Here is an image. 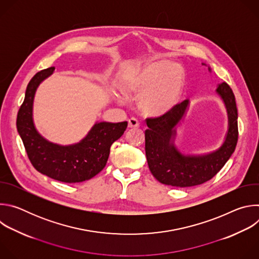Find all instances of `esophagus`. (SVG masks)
<instances>
[{
	"label": "esophagus",
	"instance_id": "esophagus-1",
	"mask_svg": "<svg viewBox=\"0 0 259 259\" xmlns=\"http://www.w3.org/2000/svg\"><path fill=\"white\" fill-rule=\"evenodd\" d=\"M128 127L129 128H138L139 127V122L135 118H130L128 120Z\"/></svg>",
	"mask_w": 259,
	"mask_h": 259
}]
</instances>
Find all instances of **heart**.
Here are the masks:
<instances>
[{
    "instance_id": "1",
    "label": "heart",
    "mask_w": 259,
    "mask_h": 259,
    "mask_svg": "<svg viewBox=\"0 0 259 259\" xmlns=\"http://www.w3.org/2000/svg\"><path fill=\"white\" fill-rule=\"evenodd\" d=\"M121 87L127 95H141L140 106L146 114L160 116L177 103L183 87V72L177 64L153 62L127 75Z\"/></svg>"
}]
</instances>
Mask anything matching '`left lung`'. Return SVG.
<instances>
[{"label":"left lung","instance_id":"obj_1","mask_svg":"<svg viewBox=\"0 0 259 259\" xmlns=\"http://www.w3.org/2000/svg\"><path fill=\"white\" fill-rule=\"evenodd\" d=\"M210 69V68H209ZM223 98L229 117V130L225 142L215 152L201 156L182 155L174 145L176 125L186 114L189 100L172 107L168 113L145 120V155L154 177L163 184L189 188L214 177L235 152L238 142V109L232 88L221 83L216 89Z\"/></svg>","mask_w":259,"mask_h":259}]
</instances>
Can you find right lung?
<instances>
[{
    "mask_svg": "<svg viewBox=\"0 0 259 259\" xmlns=\"http://www.w3.org/2000/svg\"><path fill=\"white\" fill-rule=\"evenodd\" d=\"M54 69L52 66L36 72L29 81L17 114V131L36 171L61 182H82L94 177L105 167L110 145L123 135L128 123H96L84 139L71 145H59L46 140L33 125L32 103L36 88Z\"/></svg>",
    "mask_w": 259,
    "mask_h": 259,
    "instance_id": "obj_1",
    "label": "right lung"
}]
</instances>
